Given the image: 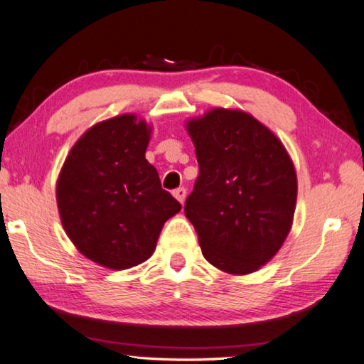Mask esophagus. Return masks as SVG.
<instances>
[{
  "instance_id": "34e87169",
  "label": "esophagus",
  "mask_w": 364,
  "mask_h": 364,
  "mask_svg": "<svg viewBox=\"0 0 364 364\" xmlns=\"http://www.w3.org/2000/svg\"><path fill=\"white\" fill-rule=\"evenodd\" d=\"M173 196L176 197V200L180 202V204H184V200H186V189L178 188L173 191Z\"/></svg>"
}]
</instances>
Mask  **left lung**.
<instances>
[{"label":"left lung","mask_w":364,"mask_h":364,"mask_svg":"<svg viewBox=\"0 0 364 364\" xmlns=\"http://www.w3.org/2000/svg\"><path fill=\"white\" fill-rule=\"evenodd\" d=\"M199 178L184 213L202 255L225 273L250 274L278 254L292 228L297 173L281 139L241 109L189 119Z\"/></svg>","instance_id":"8db88e82"}]
</instances>
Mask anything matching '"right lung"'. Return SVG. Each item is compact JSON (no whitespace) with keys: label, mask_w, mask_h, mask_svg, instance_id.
<instances>
[{"label":"right lung","mask_w":364,"mask_h":364,"mask_svg":"<svg viewBox=\"0 0 364 364\" xmlns=\"http://www.w3.org/2000/svg\"><path fill=\"white\" fill-rule=\"evenodd\" d=\"M152 127L122 114L88 128L67 156L56 184L59 217L91 262L128 269L156 250L165 221L181 210L146 160Z\"/></svg>","instance_id":"add662e5"}]
</instances>
